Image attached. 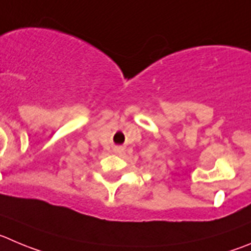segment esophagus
I'll list each match as a JSON object with an SVG mask.
<instances>
[{
  "instance_id": "obj_1",
  "label": "esophagus",
  "mask_w": 251,
  "mask_h": 251,
  "mask_svg": "<svg viewBox=\"0 0 251 251\" xmlns=\"http://www.w3.org/2000/svg\"><path fill=\"white\" fill-rule=\"evenodd\" d=\"M112 151H114L115 153H121V152L124 151V149H123V147H121V146H115Z\"/></svg>"
}]
</instances>
